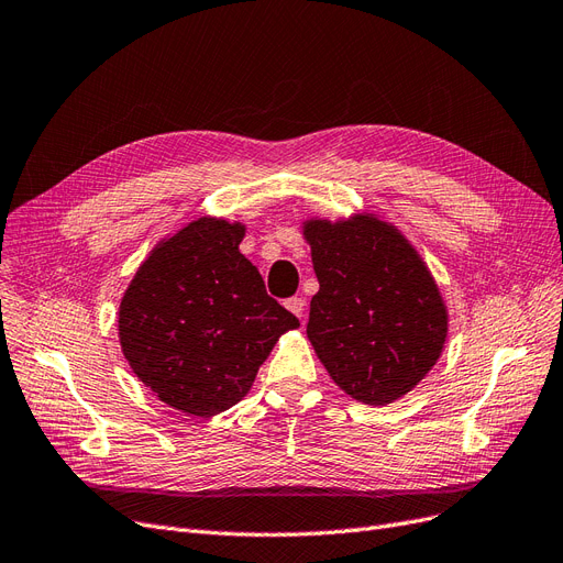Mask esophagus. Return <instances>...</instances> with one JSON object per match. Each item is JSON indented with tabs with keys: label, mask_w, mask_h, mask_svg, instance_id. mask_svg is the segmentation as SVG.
Instances as JSON below:
<instances>
[{
	"label": "esophagus",
	"mask_w": 563,
	"mask_h": 563,
	"mask_svg": "<svg viewBox=\"0 0 563 563\" xmlns=\"http://www.w3.org/2000/svg\"><path fill=\"white\" fill-rule=\"evenodd\" d=\"M285 308L289 310V313H295L301 320L303 318V310H306V301L301 297H292V299L285 301Z\"/></svg>",
	"instance_id": "obj_1"
}]
</instances>
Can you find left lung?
Returning a JSON list of instances; mask_svg holds the SVG:
<instances>
[{"instance_id": "8db88e82", "label": "left lung", "mask_w": 563, "mask_h": 563, "mask_svg": "<svg viewBox=\"0 0 563 563\" xmlns=\"http://www.w3.org/2000/svg\"><path fill=\"white\" fill-rule=\"evenodd\" d=\"M320 283L306 334L347 397L387 406L418 387L448 341V306L422 255L376 213L308 218Z\"/></svg>"}]
</instances>
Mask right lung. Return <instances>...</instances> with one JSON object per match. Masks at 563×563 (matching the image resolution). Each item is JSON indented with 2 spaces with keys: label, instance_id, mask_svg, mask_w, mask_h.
I'll return each mask as SVG.
<instances>
[{
  "label": "right lung",
  "instance_id": "1",
  "mask_svg": "<svg viewBox=\"0 0 563 563\" xmlns=\"http://www.w3.org/2000/svg\"><path fill=\"white\" fill-rule=\"evenodd\" d=\"M243 236V222H187L151 250L120 299L118 339L134 376L192 418L239 404L278 339L299 327L241 255Z\"/></svg>",
  "mask_w": 563,
  "mask_h": 563
}]
</instances>
